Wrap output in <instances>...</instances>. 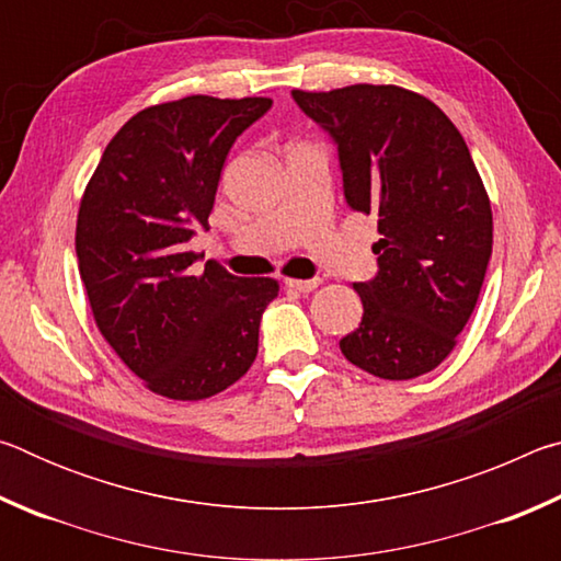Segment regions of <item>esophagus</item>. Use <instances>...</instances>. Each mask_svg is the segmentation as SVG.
Wrapping results in <instances>:
<instances>
[{
	"label": "esophagus",
	"instance_id": "1",
	"mask_svg": "<svg viewBox=\"0 0 561 561\" xmlns=\"http://www.w3.org/2000/svg\"><path fill=\"white\" fill-rule=\"evenodd\" d=\"M284 284H287L289 289H297V291H314L321 284V277H314V279H284Z\"/></svg>",
	"mask_w": 561,
	"mask_h": 561
}]
</instances>
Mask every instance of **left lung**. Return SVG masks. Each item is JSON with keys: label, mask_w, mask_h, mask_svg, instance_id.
I'll return each mask as SVG.
<instances>
[{"label": "left lung", "mask_w": 561, "mask_h": 561, "mask_svg": "<svg viewBox=\"0 0 561 561\" xmlns=\"http://www.w3.org/2000/svg\"><path fill=\"white\" fill-rule=\"evenodd\" d=\"M291 99L334 140L351 210L378 217V272L354 284L364 317L341 354L388 381L433 371L468 324L492 254L490 201L460 130L398 87Z\"/></svg>", "instance_id": "left-lung-1"}]
</instances>
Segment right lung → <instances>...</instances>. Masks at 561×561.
Instances as JSON below:
<instances>
[{"mask_svg": "<svg viewBox=\"0 0 561 561\" xmlns=\"http://www.w3.org/2000/svg\"><path fill=\"white\" fill-rule=\"evenodd\" d=\"M270 99L187 96L133 116L101 156L76 222L93 319L150 391L203 401L250 371L270 277H234L190 240L210 230L217 183L237 138Z\"/></svg>", "mask_w": 561, "mask_h": 561, "instance_id": "obj_1", "label": "right lung"}]
</instances>
